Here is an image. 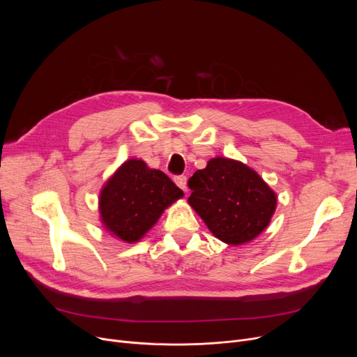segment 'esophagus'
Listing matches in <instances>:
<instances>
[{
	"label": "esophagus",
	"mask_w": 357,
	"mask_h": 357,
	"mask_svg": "<svg viewBox=\"0 0 357 357\" xmlns=\"http://www.w3.org/2000/svg\"><path fill=\"white\" fill-rule=\"evenodd\" d=\"M175 183L179 186L182 191H186V176L185 175L175 176Z\"/></svg>",
	"instance_id": "esophagus-1"
}]
</instances>
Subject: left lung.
I'll return each mask as SVG.
<instances>
[{
    "instance_id": "8db88e82",
    "label": "left lung",
    "mask_w": 357,
    "mask_h": 357,
    "mask_svg": "<svg viewBox=\"0 0 357 357\" xmlns=\"http://www.w3.org/2000/svg\"><path fill=\"white\" fill-rule=\"evenodd\" d=\"M188 202L210 231L227 245H243L264 231L275 213L276 195L253 169L214 158L188 181Z\"/></svg>"
}]
</instances>
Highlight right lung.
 Returning <instances> with one entry per match:
<instances>
[{"label": "right lung", "mask_w": 357, "mask_h": 357, "mask_svg": "<svg viewBox=\"0 0 357 357\" xmlns=\"http://www.w3.org/2000/svg\"><path fill=\"white\" fill-rule=\"evenodd\" d=\"M183 192L158 169L130 159L109 178L100 195L104 227L123 241L140 240L159 220L163 210Z\"/></svg>", "instance_id": "right-lung-1"}]
</instances>
